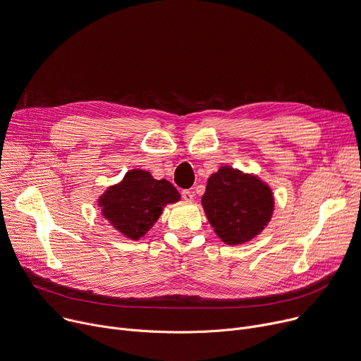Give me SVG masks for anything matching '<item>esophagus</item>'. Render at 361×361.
Listing matches in <instances>:
<instances>
[{
	"instance_id": "obj_1",
	"label": "esophagus",
	"mask_w": 361,
	"mask_h": 361,
	"mask_svg": "<svg viewBox=\"0 0 361 361\" xmlns=\"http://www.w3.org/2000/svg\"><path fill=\"white\" fill-rule=\"evenodd\" d=\"M181 195H183V199H184L185 202H192V197H194V192H192L191 190H183Z\"/></svg>"
}]
</instances>
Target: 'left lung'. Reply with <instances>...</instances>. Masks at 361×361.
<instances>
[{"label": "left lung", "instance_id": "obj_1", "mask_svg": "<svg viewBox=\"0 0 361 361\" xmlns=\"http://www.w3.org/2000/svg\"><path fill=\"white\" fill-rule=\"evenodd\" d=\"M202 204L216 235L226 245H242L264 232L275 200L257 176L223 166L209 177Z\"/></svg>", "mask_w": 361, "mask_h": 361}]
</instances>
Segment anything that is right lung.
<instances>
[{
	"label": "right lung",
	"mask_w": 361,
	"mask_h": 361,
	"mask_svg": "<svg viewBox=\"0 0 361 361\" xmlns=\"http://www.w3.org/2000/svg\"><path fill=\"white\" fill-rule=\"evenodd\" d=\"M180 192L167 180H155L145 170H129L121 183L97 199L102 216L119 233L138 240L159 219L164 207L177 203Z\"/></svg>",
	"instance_id": "add662e5"
}]
</instances>
